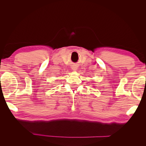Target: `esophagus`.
I'll list each match as a JSON object with an SVG mask.
<instances>
[{
	"mask_svg": "<svg viewBox=\"0 0 146 146\" xmlns=\"http://www.w3.org/2000/svg\"><path fill=\"white\" fill-rule=\"evenodd\" d=\"M72 69L73 70H76L77 69V66H75V65H73V66H72Z\"/></svg>",
	"mask_w": 146,
	"mask_h": 146,
	"instance_id": "obj_1",
	"label": "esophagus"
}]
</instances>
